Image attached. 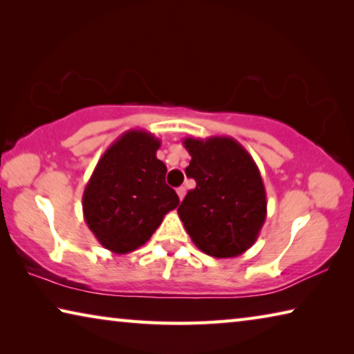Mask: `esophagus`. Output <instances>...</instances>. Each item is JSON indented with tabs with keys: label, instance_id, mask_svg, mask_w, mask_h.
<instances>
[{
	"label": "esophagus",
	"instance_id": "1",
	"mask_svg": "<svg viewBox=\"0 0 354 354\" xmlns=\"http://www.w3.org/2000/svg\"><path fill=\"white\" fill-rule=\"evenodd\" d=\"M176 194H178V196H179V200H183L184 195H185V187H178V189H176Z\"/></svg>",
	"mask_w": 354,
	"mask_h": 354
}]
</instances>
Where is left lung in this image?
<instances>
[{
    "mask_svg": "<svg viewBox=\"0 0 354 354\" xmlns=\"http://www.w3.org/2000/svg\"><path fill=\"white\" fill-rule=\"evenodd\" d=\"M183 143L192 156L185 175L196 183L178 207L185 231L203 253L241 256L253 247L267 217L259 169L232 137H185Z\"/></svg>",
    "mask_w": 354,
    "mask_h": 354,
    "instance_id": "1",
    "label": "left lung"
}]
</instances>
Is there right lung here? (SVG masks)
<instances>
[{
  "label": "right lung",
  "mask_w": 354,
  "mask_h": 354,
  "mask_svg": "<svg viewBox=\"0 0 354 354\" xmlns=\"http://www.w3.org/2000/svg\"><path fill=\"white\" fill-rule=\"evenodd\" d=\"M160 140L143 129L122 134L101 156L82 194L88 230L106 250L127 254L149 241L179 205L156 158Z\"/></svg>",
  "instance_id": "obj_1"
}]
</instances>
